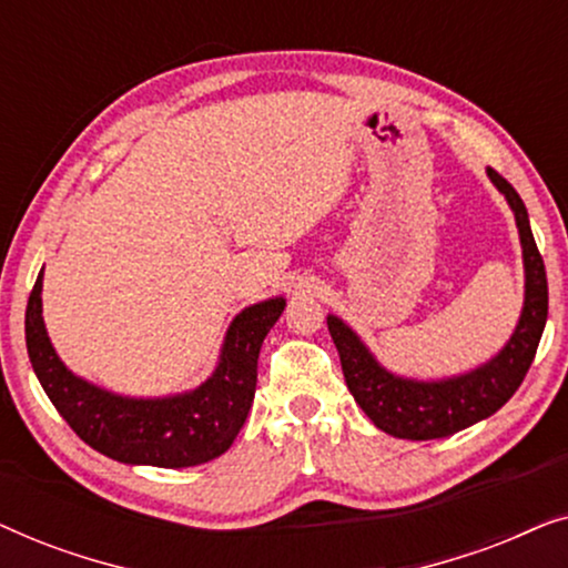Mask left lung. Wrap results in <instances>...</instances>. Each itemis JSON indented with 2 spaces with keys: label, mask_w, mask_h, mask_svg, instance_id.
I'll use <instances>...</instances> for the list:
<instances>
[{
  "label": "left lung",
  "mask_w": 568,
  "mask_h": 568,
  "mask_svg": "<svg viewBox=\"0 0 568 568\" xmlns=\"http://www.w3.org/2000/svg\"><path fill=\"white\" fill-rule=\"evenodd\" d=\"M496 189L507 196L517 216L519 240L525 255V310L519 325L504 352L470 375L445 379V383H414L393 377L359 338L338 317H328V331L338 348L341 369L354 400L372 418L377 429L400 439H439L465 429V426L491 416L507 403L530 369L538 352L548 317V278L546 263L535 245L527 209L507 178L488 168Z\"/></svg>",
  "instance_id": "8db88e82"
}]
</instances>
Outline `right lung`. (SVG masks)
Here are the masks:
<instances>
[{
	"mask_svg": "<svg viewBox=\"0 0 568 568\" xmlns=\"http://www.w3.org/2000/svg\"><path fill=\"white\" fill-rule=\"evenodd\" d=\"M38 274L26 310V344L38 383L61 418L92 449L129 465L189 468L227 453L245 424L258 379V354L284 300L243 310L224 338L222 362L199 390L162 400H134L74 377L53 352L41 315Z\"/></svg>",
	"mask_w": 568,
	"mask_h": 568,
	"instance_id": "right-lung-1",
	"label": "right lung"
}]
</instances>
